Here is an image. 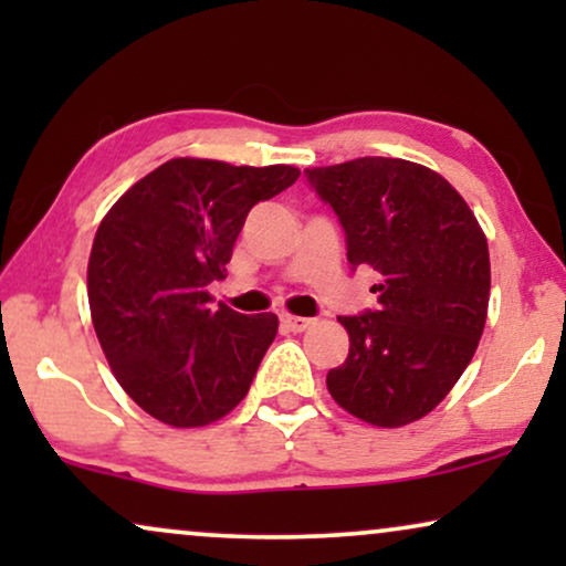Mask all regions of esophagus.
<instances>
[{"mask_svg": "<svg viewBox=\"0 0 566 566\" xmlns=\"http://www.w3.org/2000/svg\"><path fill=\"white\" fill-rule=\"evenodd\" d=\"M316 319H308V316H291V314H283L281 316V324L289 332H304V329H308L312 327Z\"/></svg>", "mask_w": 566, "mask_h": 566, "instance_id": "esophagus-1", "label": "esophagus"}]
</instances>
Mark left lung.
<instances>
[{"label":"left lung","mask_w":566,"mask_h":566,"mask_svg":"<svg viewBox=\"0 0 566 566\" xmlns=\"http://www.w3.org/2000/svg\"><path fill=\"white\" fill-rule=\"evenodd\" d=\"M304 175L337 213L350 268L381 275L376 308L337 316L350 353L327 374V389L378 428L420 420L453 389L484 332V231L467 200L415 161L363 157Z\"/></svg>","instance_id":"obj_1"}]
</instances>
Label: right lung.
<instances>
[{
	"mask_svg": "<svg viewBox=\"0 0 566 566\" xmlns=\"http://www.w3.org/2000/svg\"><path fill=\"white\" fill-rule=\"evenodd\" d=\"M298 180L289 165L169 159L99 223L87 268L92 324L115 378L144 412L200 428L247 397L277 332L275 314H239L221 281L247 213Z\"/></svg>",
	"mask_w": 566,
	"mask_h": 566,
	"instance_id": "right-lung-1",
	"label": "right lung"
}]
</instances>
